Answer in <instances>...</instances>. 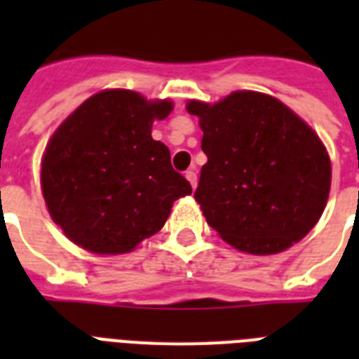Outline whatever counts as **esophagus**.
Segmentation results:
<instances>
[{
  "label": "esophagus",
  "mask_w": 359,
  "mask_h": 359,
  "mask_svg": "<svg viewBox=\"0 0 359 359\" xmlns=\"http://www.w3.org/2000/svg\"><path fill=\"white\" fill-rule=\"evenodd\" d=\"M186 179L190 180L191 188L196 190V186H197V173H196V171H194V169H190V171H186Z\"/></svg>",
  "instance_id": "34e87169"
}]
</instances>
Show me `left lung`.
I'll list each match as a JSON object with an SVG mask.
<instances>
[{
    "mask_svg": "<svg viewBox=\"0 0 359 359\" xmlns=\"http://www.w3.org/2000/svg\"><path fill=\"white\" fill-rule=\"evenodd\" d=\"M199 117L201 168L196 201L233 248L272 255L302 240L323 216L332 184L326 147L278 98L236 91L218 104L190 100Z\"/></svg>",
    "mask_w": 359,
    "mask_h": 359,
    "instance_id": "obj_1",
    "label": "left lung"
}]
</instances>
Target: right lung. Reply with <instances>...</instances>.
<instances>
[{
	"label": "right lung",
	"mask_w": 359,
	"mask_h": 359,
	"mask_svg": "<svg viewBox=\"0 0 359 359\" xmlns=\"http://www.w3.org/2000/svg\"><path fill=\"white\" fill-rule=\"evenodd\" d=\"M171 100H147L128 89L87 98L55 130L41 168L48 212L74 244L100 255L128 253L156 235L190 182L151 135Z\"/></svg>",
	"instance_id": "obj_1"
}]
</instances>
